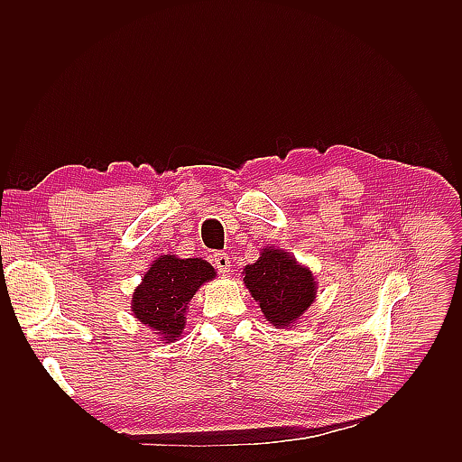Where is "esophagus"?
Here are the masks:
<instances>
[{
	"label": "esophagus",
	"mask_w": 462,
	"mask_h": 462,
	"mask_svg": "<svg viewBox=\"0 0 462 462\" xmlns=\"http://www.w3.org/2000/svg\"><path fill=\"white\" fill-rule=\"evenodd\" d=\"M214 263L219 273H227L231 270V260L226 253H216L214 254Z\"/></svg>",
	"instance_id": "obj_1"
}]
</instances>
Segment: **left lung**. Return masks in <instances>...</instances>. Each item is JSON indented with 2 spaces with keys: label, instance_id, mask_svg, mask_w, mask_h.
Here are the masks:
<instances>
[{
  "label": "left lung",
  "instance_id": "obj_1",
  "mask_svg": "<svg viewBox=\"0 0 462 462\" xmlns=\"http://www.w3.org/2000/svg\"><path fill=\"white\" fill-rule=\"evenodd\" d=\"M245 285L275 328H289L316 299L312 272L282 248L265 246L254 263L245 268Z\"/></svg>",
  "mask_w": 462,
  "mask_h": 462
}]
</instances>
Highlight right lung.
Instances as JSON below:
<instances>
[{
    "label": "right lung",
    "instance_id": "add662e5",
    "mask_svg": "<svg viewBox=\"0 0 462 462\" xmlns=\"http://www.w3.org/2000/svg\"><path fill=\"white\" fill-rule=\"evenodd\" d=\"M216 277L214 265L202 258L163 254L153 260L143 283L134 289L131 309L165 343L177 341L185 329V314L194 292Z\"/></svg>",
    "mask_w": 462,
    "mask_h": 462
}]
</instances>
